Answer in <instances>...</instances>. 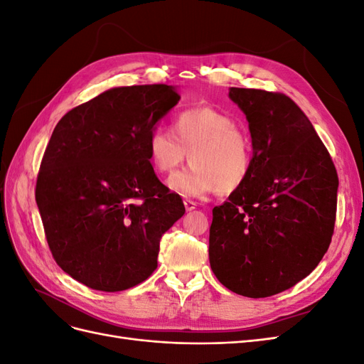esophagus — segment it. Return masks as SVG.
Here are the masks:
<instances>
[{"mask_svg": "<svg viewBox=\"0 0 364 364\" xmlns=\"http://www.w3.org/2000/svg\"><path fill=\"white\" fill-rule=\"evenodd\" d=\"M183 205H185V209L186 211H193V209H196V206H197V203L196 202H193V200H183Z\"/></svg>", "mask_w": 364, "mask_h": 364, "instance_id": "34e87169", "label": "esophagus"}]
</instances>
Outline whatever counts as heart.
Instances as JSON below:
<instances>
[{
    "instance_id": "heart-1",
    "label": "heart",
    "mask_w": 364,
    "mask_h": 364,
    "mask_svg": "<svg viewBox=\"0 0 364 364\" xmlns=\"http://www.w3.org/2000/svg\"><path fill=\"white\" fill-rule=\"evenodd\" d=\"M186 153L191 165L168 181L170 188L182 196L230 194L250 178L253 149L249 134L214 107L185 109L173 118L171 134L164 129L150 132L147 156L158 173H173Z\"/></svg>"
}]
</instances>
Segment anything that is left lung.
I'll return each instance as SVG.
<instances>
[{"label":"left lung","mask_w":364,"mask_h":364,"mask_svg":"<svg viewBox=\"0 0 364 364\" xmlns=\"http://www.w3.org/2000/svg\"><path fill=\"white\" fill-rule=\"evenodd\" d=\"M249 121L250 178L213 209L209 264L226 289L267 297L321 262L336 223L338 178L313 124L290 97L230 87Z\"/></svg>","instance_id":"obj_1"}]
</instances>
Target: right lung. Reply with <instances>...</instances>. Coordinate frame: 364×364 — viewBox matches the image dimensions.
<instances>
[{"label":"right lung","instance_id":"obj_1","mask_svg":"<svg viewBox=\"0 0 364 364\" xmlns=\"http://www.w3.org/2000/svg\"><path fill=\"white\" fill-rule=\"evenodd\" d=\"M179 100L168 85L112 87L53 130L36 203L53 258L86 287L121 291L146 281L161 237L185 214L147 156L150 132Z\"/></svg>","mask_w":364,"mask_h":364}]
</instances>
